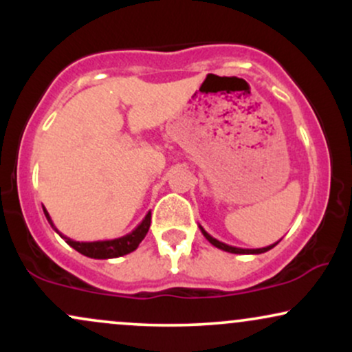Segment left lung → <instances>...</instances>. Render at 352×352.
<instances>
[{
    "instance_id": "left-lung-1",
    "label": "left lung",
    "mask_w": 352,
    "mask_h": 352,
    "mask_svg": "<svg viewBox=\"0 0 352 352\" xmlns=\"http://www.w3.org/2000/svg\"><path fill=\"white\" fill-rule=\"evenodd\" d=\"M200 227V225H199ZM200 232L204 233V236L207 238V240L210 241V243H212L213 246H217V248H220V250H223V252H228V253H236V254H260V253H265V252H268V250H272V248H274V246H276L278 243H280V241H276V243H273V245H270V246H265V248H236V246H232V245H227V243H223V241H218L217 238H213L212 235H208L207 232H205L204 228L200 227Z\"/></svg>"
}]
</instances>
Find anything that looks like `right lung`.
<instances>
[{"mask_svg": "<svg viewBox=\"0 0 352 352\" xmlns=\"http://www.w3.org/2000/svg\"><path fill=\"white\" fill-rule=\"evenodd\" d=\"M43 210H44V215H46L51 227L56 230V233H59L60 238H64V240H66L67 245L72 246L76 252L84 254V256L96 258V260H107V258L124 256V254L137 250V246H139L140 241L144 240L145 235H147L148 228H151V217H152V213L148 212L147 215H145L144 220L137 225V228L132 230V232L127 233L125 236L114 238V240H104V241H74V240H71V238H67L66 235H63V233H60L59 230L54 227V223H52L47 210L44 207H43Z\"/></svg>", "mask_w": 352, "mask_h": 352, "instance_id": "add662e5", "label": "right lung"}]
</instances>
